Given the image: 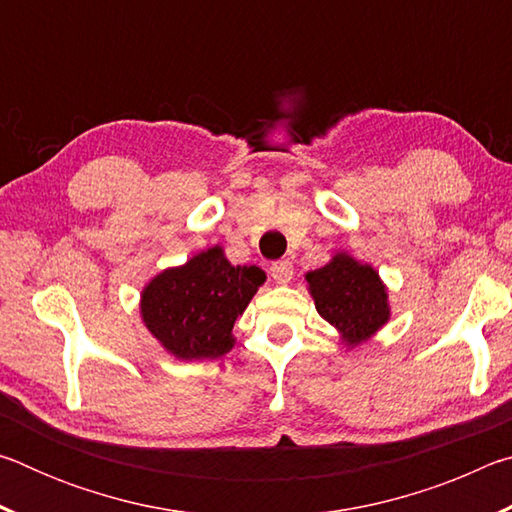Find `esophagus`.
I'll use <instances>...</instances> for the list:
<instances>
[{"label": "esophagus", "mask_w": 512, "mask_h": 512, "mask_svg": "<svg viewBox=\"0 0 512 512\" xmlns=\"http://www.w3.org/2000/svg\"><path fill=\"white\" fill-rule=\"evenodd\" d=\"M271 275L277 284H289L293 280V264L287 262V259L284 262H275L271 266Z\"/></svg>", "instance_id": "obj_1"}]
</instances>
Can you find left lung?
Returning a JSON list of instances; mask_svg holds the SVG:
<instances>
[{"label":"left lung","mask_w":512,"mask_h":512,"mask_svg":"<svg viewBox=\"0 0 512 512\" xmlns=\"http://www.w3.org/2000/svg\"><path fill=\"white\" fill-rule=\"evenodd\" d=\"M307 289L323 316L348 348L366 343L388 320L386 284L370 264L348 253H336L325 266L305 275Z\"/></svg>","instance_id":"1"}]
</instances>
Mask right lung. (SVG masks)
Segmentation results:
<instances>
[{
	"label": "right lung",
	"instance_id": "obj_1",
	"mask_svg": "<svg viewBox=\"0 0 512 512\" xmlns=\"http://www.w3.org/2000/svg\"><path fill=\"white\" fill-rule=\"evenodd\" d=\"M266 282L259 266H232L221 246L164 268L142 289L140 314L153 339L180 361L216 359L235 345L232 327Z\"/></svg>",
	"mask_w": 512,
	"mask_h": 512
}]
</instances>
